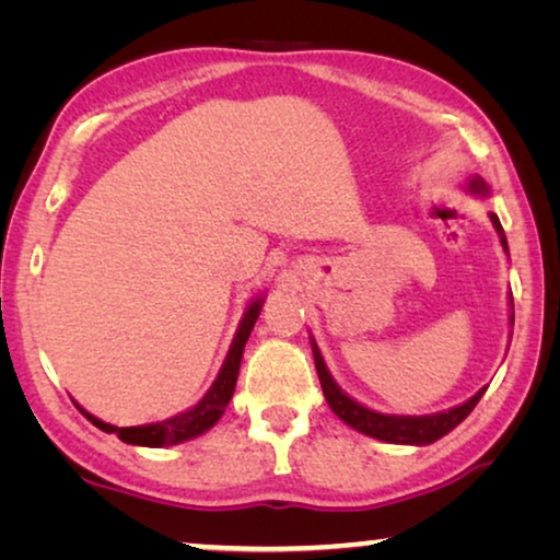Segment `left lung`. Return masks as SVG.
<instances>
[{
	"mask_svg": "<svg viewBox=\"0 0 560 560\" xmlns=\"http://www.w3.org/2000/svg\"><path fill=\"white\" fill-rule=\"evenodd\" d=\"M471 190H474V194H481V196L489 194L487 183L479 180V178L471 180ZM489 219H492L494 229L502 236V247L508 249V240H504L502 224H500V219H497V213H489ZM510 320H515V313H512ZM311 347H313V359H316V372H318L320 387H324L328 408H331L336 416L343 420V423L357 428L359 433H366V435H372V439H380V441H387V443H416V446H425V443L439 441L441 435L454 431V428L462 423V420L469 416L474 408H477L479 397L485 395V389H479V393L474 395L471 400H466L464 405H458V408H451L446 412H435V416H420V418L382 416V412H374L370 408H364V405L351 400L349 395H343L341 387L336 385V382L331 380V374H328L326 364H324V357H320L316 341H311Z\"/></svg>",
	"mask_w": 560,
	"mask_h": 560,
	"instance_id": "8db88e82",
	"label": "left lung"
}]
</instances>
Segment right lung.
<instances>
[{
	"mask_svg": "<svg viewBox=\"0 0 560 560\" xmlns=\"http://www.w3.org/2000/svg\"><path fill=\"white\" fill-rule=\"evenodd\" d=\"M259 308H262V303L255 301L247 308V313H244L240 331H236V336H234V343H232V349H229L226 362H224V366H221L217 382H213L211 389L206 393V397L196 405V408L180 412V416H175L171 420H163V423L135 425V428L109 425V423H104V420L89 416L86 410H81V408L79 410L96 428H102V431H106V433H117L121 441L132 443V446L160 448V446H173V443L188 441V439H194V435H201L203 431H209V428L217 423V420L221 418V412H224V408L229 405V400H232L236 374H240V364H242L244 343H247L252 328H255Z\"/></svg>",
	"mask_w": 560,
	"mask_h": 560,
	"instance_id": "add662e5",
	"label": "right lung"
}]
</instances>
